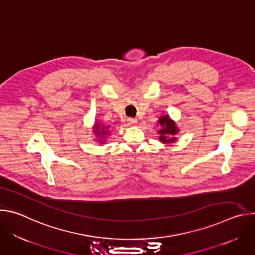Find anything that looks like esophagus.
<instances>
[{
  "instance_id": "1",
  "label": "esophagus",
  "mask_w": 255,
  "mask_h": 255,
  "mask_svg": "<svg viewBox=\"0 0 255 255\" xmlns=\"http://www.w3.org/2000/svg\"><path fill=\"white\" fill-rule=\"evenodd\" d=\"M128 122L130 125H135L137 123V119L135 118H128Z\"/></svg>"
}]
</instances>
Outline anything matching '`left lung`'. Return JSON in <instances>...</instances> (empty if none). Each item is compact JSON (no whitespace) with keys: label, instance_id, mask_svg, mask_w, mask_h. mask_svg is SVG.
<instances>
[{"label":"left lung","instance_id":"left-lung-1","mask_svg":"<svg viewBox=\"0 0 255 255\" xmlns=\"http://www.w3.org/2000/svg\"><path fill=\"white\" fill-rule=\"evenodd\" d=\"M158 122L162 126V128L158 131V133L160 134L159 140L163 143H172L175 140V137H168L173 136L177 133V128L175 127V124L169 119L168 116L160 117Z\"/></svg>","mask_w":255,"mask_h":255}]
</instances>
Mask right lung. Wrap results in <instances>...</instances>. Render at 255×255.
<instances>
[{
    "label": "right lung",
    "mask_w": 255,
    "mask_h": 255,
    "mask_svg": "<svg viewBox=\"0 0 255 255\" xmlns=\"http://www.w3.org/2000/svg\"><path fill=\"white\" fill-rule=\"evenodd\" d=\"M108 128L109 127H103L102 129L100 128V125L99 124H97L96 125V130H95V132H96V134H101V135H105V134H107V132H108Z\"/></svg>",
    "instance_id": "1"
}]
</instances>
